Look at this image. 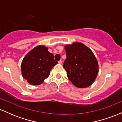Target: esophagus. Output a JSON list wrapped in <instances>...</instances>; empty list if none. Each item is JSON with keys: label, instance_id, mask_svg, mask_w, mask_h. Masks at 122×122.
Here are the masks:
<instances>
[{"label": "esophagus", "instance_id": "1", "mask_svg": "<svg viewBox=\"0 0 122 122\" xmlns=\"http://www.w3.org/2000/svg\"><path fill=\"white\" fill-rule=\"evenodd\" d=\"M58 64H62V60H60V61H58Z\"/></svg>", "mask_w": 122, "mask_h": 122}]
</instances>
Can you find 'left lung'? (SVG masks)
Returning <instances> with one entry per match:
<instances>
[{
    "label": "left lung",
    "mask_w": 122,
    "mask_h": 122,
    "mask_svg": "<svg viewBox=\"0 0 122 122\" xmlns=\"http://www.w3.org/2000/svg\"><path fill=\"white\" fill-rule=\"evenodd\" d=\"M66 59L64 69L67 76L75 86L86 88L93 83L99 72L97 60L92 50L80 42L66 45Z\"/></svg>",
    "instance_id": "8db88e82"
}]
</instances>
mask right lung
Returning a JSON list of instances; mask_svg holds the SVG:
<instances>
[{
    "mask_svg": "<svg viewBox=\"0 0 122 122\" xmlns=\"http://www.w3.org/2000/svg\"><path fill=\"white\" fill-rule=\"evenodd\" d=\"M57 64L52 53L44 45H38L25 56L21 64L23 77L31 85H38L49 77L53 67Z\"/></svg>",
    "mask_w": 122,
    "mask_h": 122,
    "instance_id": "add662e5",
    "label": "right lung"
}]
</instances>
